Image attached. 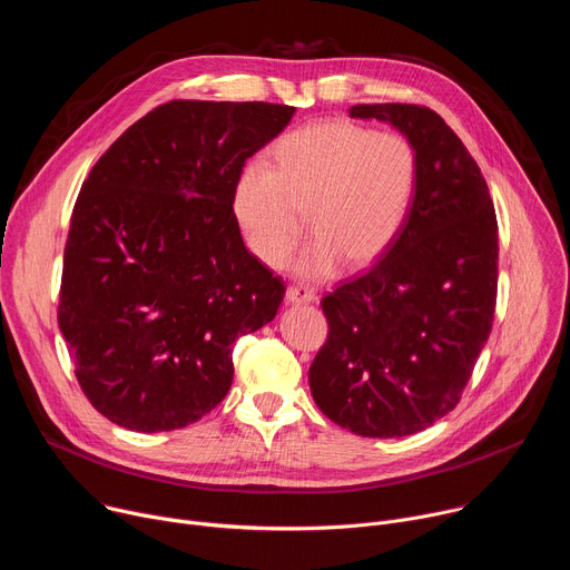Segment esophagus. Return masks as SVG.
Returning a JSON list of instances; mask_svg holds the SVG:
<instances>
[{
    "mask_svg": "<svg viewBox=\"0 0 570 570\" xmlns=\"http://www.w3.org/2000/svg\"><path fill=\"white\" fill-rule=\"evenodd\" d=\"M286 302L288 304H313V302H317V295L304 286H288Z\"/></svg>",
    "mask_w": 570,
    "mask_h": 570,
    "instance_id": "obj_1",
    "label": "esophagus"
}]
</instances>
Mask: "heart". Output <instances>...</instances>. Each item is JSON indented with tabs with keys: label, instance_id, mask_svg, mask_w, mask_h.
<instances>
[{
	"label": "heart",
	"instance_id": "b5f03b06",
	"mask_svg": "<svg viewBox=\"0 0 570 570\" xmlns=\"http://www.w3.org/2000/svg\"><path fill=\"white\" fill-rule=\"evenodd\" d=\"M417 171L405 137L317 121L282 137L271 165L250 161L238 174L232 212L248 250L271 268L286 262L306 216L313 240L295 273L327 279L343 262L361 268L392 246L409 220Z\"/></svg>",
	"mask_w": 570,
	"mask_h": 570
}]
</instances>
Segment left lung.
Wrapping results in <instances>:
<instances>
[{
	"label": "left lung",
	"mask_w": 570,
	"mask_h": 570,
	"mask_svg": "<svg viewBox=\"0 0 570 570\" xmlns=\"http://www.w3.org/2000/svg\"><path fill=\"white\" fill-rule=\"evenodd\" d=\"M350 117L390 124L411 141L417 189L381 259L322 299L330 336L308 385L338 426L363 438H403L455 409L490 338L499 225L475 159L438 112L361 104Z\"/></svg>",
	"instance_id": "8db88e82"
}]
</instances>
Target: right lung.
Instances as JSON below:
<instances>
[{"label":"right lung","instance_id":"obj_1","mask_svg":"<svg viewBox=\"0 0 570 570\" xmlns=\"http://www.w3.org/2000/svg\"><path fill=\"white\" fill-rule=\"evenodd\" d=\"M295 108L171 101L95 165L65 243L58 327L95 409L137 433L176 431L225 399L238 336L284 299L243 243L232 194Z\"/></svg>","mask_w":570,"mask_h":570}]
</instances>
